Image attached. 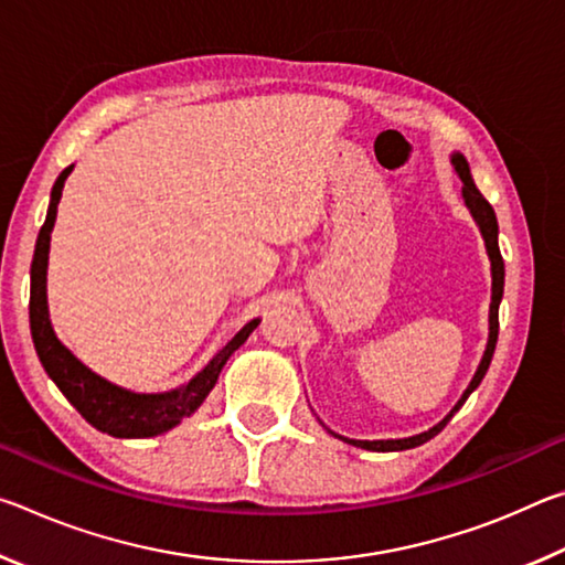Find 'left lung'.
Here are the masks:
<instances>
[{
    "label": "left lung",
    "instance_id": "obj_1",
    "mask_svg": "<svg viewBox=\"0 0 565 565\" xmlns=\"http://www.w3.org/2000/svg\"><path fill=\"white\" fill-rule=\"evenodd\" d=\"M451 164L456 169V174L461 177L463 181V202L468 206V212H471L473 222L478 224V228H481V236L486 242V252H489V259H491V311H489V343H486V351H483V359L481 363H478L476 374L471 379V384H468V388L463 391V396L458 398V404L451 408V414H448L444 420H438V424L434 428H428V431L418 434V436H408V438H388V441H353V438H343L347 444H353L359 448H366V451H406V448H416L420 444H426L428 438H434L436 434H441V428L451 420V416L456 414L458 408H461L466 404V398L473 394V391L478 388V384H481L486 371H489L491 366V359H493V351H495V341H499V306H501V299H503V276H505V269H503V256H501V248H499V222H495V212L493 206L486 202L481 191L476 189L473 179H471V169H468V161L463 154H456L451 157ZM341 438V436H339Z\"/></svg>",
    "mask_w": 565,
    "mask_h": 565
}]
</instances>
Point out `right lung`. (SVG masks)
Here are the masks:
<instances>
[{
    "label": "right lung",
    "instance_id": "obj_1",
    "mask_svg": "<svg viewBox=\"0 0 565 565\" xmlns=\"http://www.w3.org/2000/svg\"><path fill=\"white\" fill-rule=\"evenodd\" d=\"M74 167H66L56 177L52 186L50 209H46L44 226L40 228L32 259V289H30V329L32 341L40 356L42 366L50 379L62 391L66 401L79 411L99 431L117 436V438H149L159 436L174 428L181 418L194 414L204 404L209 391L214 388L218 374H222L228 356L242 347L256 327L259 319L248 321L216 356L189 381L167 394H134V391L109 384L107 379L94 374L92 369L74 356V353L56 339L50 321V309H46V259H50V238L56 222V204L62 199V189L66 177L72 174Z\"/></svg>",
    "mask_w": 565,
    "mask_h": 565
}]
</instances>
